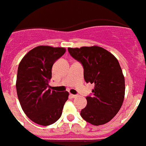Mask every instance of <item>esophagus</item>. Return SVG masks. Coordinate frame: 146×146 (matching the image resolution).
<instances>
[{
    "mask_svg": "<svg viewBox=\"0 0 146 146\" xmlns=\"http://www.w3.org/2000/svg\"><path fill=\"white\" fill-rule=\"evenodd\" d=\"M70 97L72 98H76L77 97V95H75V94H70Z\"/></svg>",
    "mask_w": 146,
    "mask_h": 146,
    "instance_id": "obj_1",
    "label": "esophagus"
}]
</instances>
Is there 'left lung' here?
<instances>
[{
    "label": "left lung",
    "instance_id": "left-lung-1",
    "mask_svg": "<svg viewBox=\"0 0 146 146\" xmlns=\"http://www.w3.org/2000/svg\"><path fill=\"white\" fill-rule=\"evenodd\" d=\"M70 54L81 63L84 79L94 84L87 105L81 110L82 118L93 125L109 122L118 112L124 101V77L118 60L99 46L68 48Z\"/></svg>",
    "mask_w": 146,
    "mask_h": 146
}]
</instances>
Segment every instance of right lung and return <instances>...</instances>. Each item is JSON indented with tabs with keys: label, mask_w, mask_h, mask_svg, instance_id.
<instances>
[{
	"label": "right lung",
	"mask_w": 146,
	"mask_h": 146,
	"mask_svg": "<svg viewBox=\"0 0 146 146\" xmlns=\"http://www.w3.org/2000/svg\"><path fill=\"white\" fill-rule=\"evenodd\" d=\"M65 51L37 46L25 55L18 67L16 92L21 106L31 120L42 126L58 120L68 99V92L52 91L48 85L53 64Z\"/></svg>",
	"instance_id": "1"
}]
</instances>
